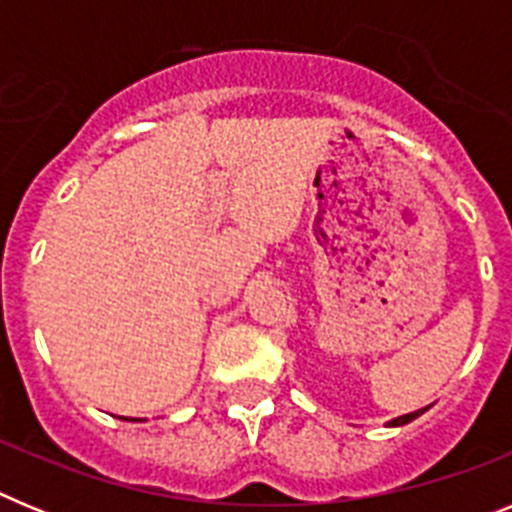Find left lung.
I'll use <instances>...</instances> for the list:
<instances>
[{"label":"left lung","instance_id":"obj_1","mask_svg":"<svg viewBox=\"0 0 512 512\" xmlns=\"http://www.w3.org/2000/svg\"><path fill=\"white\" fill-rule=\"evenodd\" d=\"M423 413V410H415V413H408V415H400V418H395V420H390V425H405V423H410V420H415L418 418V415Z\"/></svg>","mask_w":512,"mask_h":512}]
</instances>
